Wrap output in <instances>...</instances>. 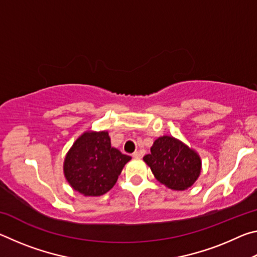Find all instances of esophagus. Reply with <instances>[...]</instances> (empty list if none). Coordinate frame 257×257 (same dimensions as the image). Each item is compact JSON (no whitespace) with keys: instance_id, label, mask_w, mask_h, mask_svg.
Returning <instances> with one entry per match:
<instances>
[{"instance_id":"34e87169","label":"esophagus","mask_w":257,"mask_h":257,"mask_svg":"<svg viewBox=\"0 0 257 257\" xmlns=\"http://www.w3.org/2000/svg\"><path fill=\"white\" fill-rule=\"evenodd\" d=\"M145 155V151L144 150H139V151H137V152H135V153L133 154V158H135V159H141V158H143V156Z\"/></svg>"}]
</instances>
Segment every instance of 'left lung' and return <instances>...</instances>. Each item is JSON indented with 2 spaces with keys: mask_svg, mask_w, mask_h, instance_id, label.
<instances>
[{
  "mask_svg": "<svg viewBox=\"0 0 257 257\" xmlns=\"http://www.w3.org/2000/svg\"><path fill=\"white\" fill-rule=\"evenodd\" d=\"M144 161L156 179L173 190L189 188L201 173L202 162L196 152L170 136L156 139Z\"/></svg>",
  "mask_w": 257,
  "mask_h": 257,
  "instance_id": "left-lung-1",
  "label": "left lung"
}]
</instances>
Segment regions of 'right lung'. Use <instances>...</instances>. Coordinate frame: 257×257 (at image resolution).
Listing matches in <instances>:
<instances>
[{"mask_svg":"<svg viewBox=\"0 0 257 257\" xmlns=\"http://www.w3.org/2000/svg\"><path fill=\"white\" fill-rule=\"evenodd\" d=\"M130 156L111 147L106 132L85 133L64 160V176L85 196H101L115 185Z\"/></svg>","mask_w":257,"mask_h":257,"instance_id":"right-lung-1","label":"right lung"}]
</instances>
